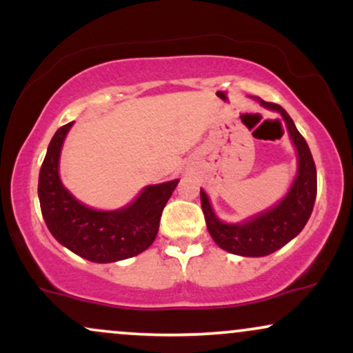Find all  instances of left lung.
<instances>
[{"mask_svg":"<svg viewBox=\"0 0 353 353\" xmlns=\"http://www.w3.org/2000/svg\"><path fill=\"white\" fill-rule=\"evenodd\" d=\"M249 98L282 116L297 154V172L292 184L277 204L241 222H224L219 219L204 189H201V205L210 237L221 249L242 257H264L289 244L305 228L317 196V171L309 145L285 109L279 104L265 103L257 96Z\"/></svg>","mask_w":353,"mask_h":353,"instance_id":"left-lung-1","label":"left lung"}]
</instances>
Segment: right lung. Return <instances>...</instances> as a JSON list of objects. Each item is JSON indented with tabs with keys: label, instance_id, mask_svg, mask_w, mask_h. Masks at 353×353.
I'll return each mask as SVG.
<instances>
[{
	"label": "right lung",
	"instance_id": "obj_1",
	"mask_svg": "<svg viewBox=\"0 0 353 353\" xmlns=\"http://www.w3.org/2000/svg\"><path fill=\"white\" fill-rule=\"evenodd\" d=\"M72 124L52 136L39 171L38 196L48 229L61 245L96 264L144 252L157 236L161 214L179 179L145 185L124 208H89L72 196L59 176L61 151Z\"/></svg>",
	"mask_w": 353,
	"mask_h": 353
}]
</instances>
